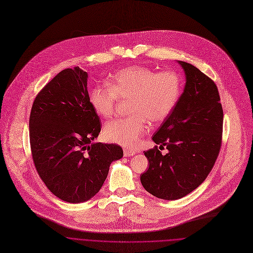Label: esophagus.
<instances>
[{
    "mask_svg": "<svg viewBox=\"0 0 253 253\" xmlns=\"http://www.w3.org/2000/svg\"><path fill=\"white\" fill-rule=\"evenodd\" d=\"M135 154V151L129 148H124V156H132Z\"/></svg>",
    "mask_w": 253,
    "mask_h": 253,
    "instance_id": "esophagus-1",
    "label": "esophagus"
}]
</instances>
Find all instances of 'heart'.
<instances>
[{
    "instance_id": "b5f03b06",
    "label": "heart",
    "mask_w": 253,
    "mask_h": 253,
    "mask_svg": "<svg viewBox=\"0 0 253 253\" xmlns=\"http://www.w3.org/2000/svg\"><path fill=\"white\" fill-rule=\"evenodd\" d=\"M181 89V78L174 72L157 73L146 66H130L111 76L107 85L91 88L88 102L98 116L110 119L118 100H129L130 116L108 123L103 135L110 142L134 147L147 132V122L159 124L169 116Z\"/></svg>"
}]
</instances>
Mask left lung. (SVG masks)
<instances>
[{
  "instance_id": "1",
  "label": "left lung",
  "mask_w": 253,
  "mask_h": 253,
  "mask_svg": "<svg viewBox=\"0 0 253 253\" xmlns=\"http://www.w3.org/2000/svg\"><path fill=\"white\" fill-rule=\"evenodd\" d=\"M185 71L183 93L169 116L154 133L159 145L144 151L148 169L143 188L156 198L177 200L196 190L212 170L222 143L223 109L216 84L191 63ZM166 146L169 152H160Z\"/></svg>"
}]
</instances>
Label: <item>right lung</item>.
Instances as JSON below:
<instances>
[{
  "instance_id": "1",
  "label": "right lung",
  "mask_w": 253,
  "mask_h": 253,
  "mask_svg": "<svg viewBox=\"0 0 253 253\" xmlns=\"http://www.w3.org/2000/svg\"><path fill=\"white\" fill-rule=\"evenodd\" d=\"M86 82V72L79 66L61 71L39 91L29 118L39 176L54 196L74 204L93 198L110 165L123 156L117 144L93 142L101 121L89 105Z\"/></svg>"
}]
</instances>
